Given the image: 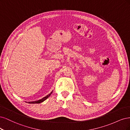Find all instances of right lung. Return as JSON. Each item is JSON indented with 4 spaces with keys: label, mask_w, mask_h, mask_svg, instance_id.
I'll return each instance as SVG.
<instances>
[{
    "label": "right lung",
    "mask_w": 130,
    "mask_h": 130,
    "mask_svg": "<svg viewBox=\"0 0 130 130\" xmlns=\"http://www.w3.org/2000/svg\"><path fill=\"white\" fill-rule=\"evenodd\" d=\"M52 92H51V93H50L48 95L46 96V97H44L43 98L41 99H40V100H37V101H34V102H28V103H30V104H39V103H41V102H43L44 101V100H45L46 99H47V98L49 97V96H50V95H51V94L52 93Z\"/></svg>",
    "instance_id": "1"
}]
</instances>
